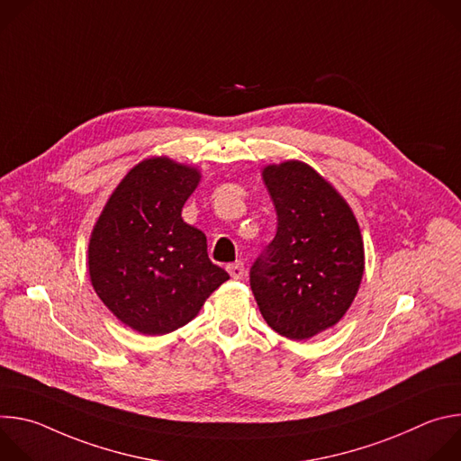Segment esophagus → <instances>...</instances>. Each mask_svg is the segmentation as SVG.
<instances>
[{"instance_id": "1", "label": "esophagus", "mask_w": 461, "mask_h": 461, "mask_svg": "<svg viewBox=\"0 0 461 461\" xmlns=\"http://www.w3.org/2000/svg\"><path fill=\"white\" fill-rule=\"evenodd\" d=\"M228 274L231 276V279H235V281H239V279H242L244 277V265L240 260H237V262H231V265H228Z\"/></svg>"}]
</instances>
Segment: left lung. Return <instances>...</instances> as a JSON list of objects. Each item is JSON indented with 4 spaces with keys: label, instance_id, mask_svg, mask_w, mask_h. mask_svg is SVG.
Wrapping results in <instances>:
<instances>
[{
    "label": "left lung",
    "instance_id": "8db88e82",
    "mask_svg": "<svg viewBox=\"0 0 461 461\" xmlns=\"http://www.w3.org/2000/svg\"><path fill=\"white\" fill-rule=\"evenodd\" d=\"M262 178L277 231L251 265L249 286L274 330L304 341L350 308L365 270L361 231L341 194L310 166H268Z\"/></svg>",
    "mask_w": 461,
    "mask_h": 461
}]
</instances>
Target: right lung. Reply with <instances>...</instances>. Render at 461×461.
<instances>
[{"label": "right lung", "mask_w": 461, "mask_h": 461, "mask_svg": "<svg viewBox=\"0 0 461 461\" xmlns=\"http://www.w3.org/2000/svg\"><path fill=\"white\" fill-rule=\"evenodd\" d=\"M196 169L149 158L107 201L89 242V276L104 304L146 336L169 334L199 313L230 276L208 257L206 235L182 221Z\"/></svg>", "instance_id": "obj_1"}]
</instances>
